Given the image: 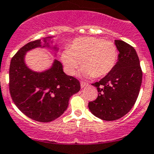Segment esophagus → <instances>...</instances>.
<instances>
[{
	"mask_svg": "<svg viewBox=\"0 0 154 154\" xmlns=\"http://www.w3.org/2000/svg\"><path fill=\"white\" fill-rule=\"evenodd\" d=\"M80 84H81V87H82V88H84V87H85V86H87V85H88V84L86 82H83V81H82L81 82H80Z\"/></svg>",
	"mask_w": 154,
	"mask_h": 154,
	"instance_id": "obj_1",
	"label": "esophagus"
}]
</instances>
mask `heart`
Returning <instances> with one entry per match:
<instances>
[{
  "label": "heart",
  "instance_id": "heart-1",
  "mask_svg": "<svg viewBox=\"0 0 154 154\" xmlns=\"http://www.w3.org/2000/svg\"><path fill=\"white\" fill-rule=\"evenodd\" d=\"M118 57V48L112 41L88 36L75 39L62 54V61L69 74H75L81 62L85 76L99 78L114 69Z\"/></svg>",
  "mask_w": 154,
  "mask_h": 154
}]
</instances>
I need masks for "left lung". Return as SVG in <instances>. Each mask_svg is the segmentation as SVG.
Here are the masks:
<instances>
[{"mask_svg": "<svg viewBox=\"0 0 154 154\" xmlns=\"http://www.w3.org/2000/svg\"><path fill=\"white\" fill-rule=\"evenodd\" d=\"M119 54L112 70L99 82L93 83L98 97L88 102L94 116L104 121H115L133 108L142 82V70L136 50L122 40H115Z\"/></svg>", "mask_w": 154, "mask_h": 154, "instance_id": "1", "label": "left lung"}]
</instances>
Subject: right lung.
I'll list each match as a JSON object with an SVG mask.
<instances>
[{"mask_svg":"<svg viewBox=\"0 0 154 154\" xmlns=\"http://www.w3.org/2000/svg\"><path fill=\"white\" fill-rule=\"evenodd\" d=\"M46 39L44 45L48 46ZM41 43V39L29 42L13 56L9 69V90L13 101L21 112L34 121L49 122L67 109L70 97L79 91L80 83L73 76L65 74L63 65L57 60L49 69L43 72L29 69L24 63L25 54L42 46Z\"/></svg>","mask_w":154,"mask_h":154,"instance_id":"obj_1","label":"right lung"}]
</instances>
